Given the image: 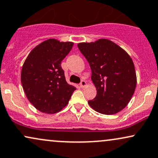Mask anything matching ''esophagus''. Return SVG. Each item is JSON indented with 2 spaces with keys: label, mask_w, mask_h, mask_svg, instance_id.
Segmentation results:
<instances>
[{
  "label": "esophagus",
  "mask_w": 158,
  "mask_h": 158,
  "mask_svg": "<svg viewBox=\"0 0 158 158\" xmlns=\"http://www.w3.org/2000/svg\"><path fill=\"white\" fill-rule=\"evenodd\" d=\"M85 86H87V82L84 80H81V83H80V87H85Z\"/></svg>",
  "instance_id": "esophagus-1"
}]
</instances>
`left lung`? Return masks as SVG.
Instances as JSON below:
<instances>
[{"label":"left lung","instance_id":"left-lung-1","mask_svg":"<svg viewBox=\"0 0 158 158\" xmlns=\"http://www.w3.org/2000/svg\"><path fill=\"white\" fill-rule=\"evenodd\" d=\"M77 45L89 62L91 79L97 90L94 99L88 101L89 105L104 115L118 113L128 104L135 90L137 77L132 58L107 39Z\"/></svg>","mask_w":158,"mask_h":158}]
</instances>
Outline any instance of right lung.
Masks as SVG:
<instances>
[{
    "label": "right lung",
    "mask_w": 158,
    "mask_h": 158,
    "mask_svg": "<svg viewBox=\"0 0 158 158\" xmlns=\"http://www.w3.org/2000/svg\"><path fill=\"white\" fill-rule=\"evenodd\" d=\"M72 42L43 41L31 50L21 71L26 97L42 113L54 114L68 104L76 87L68 84L61 62L73 48Z\"/></svg>",
    "instance_id": "right-lung-1"
}]
</instances>
